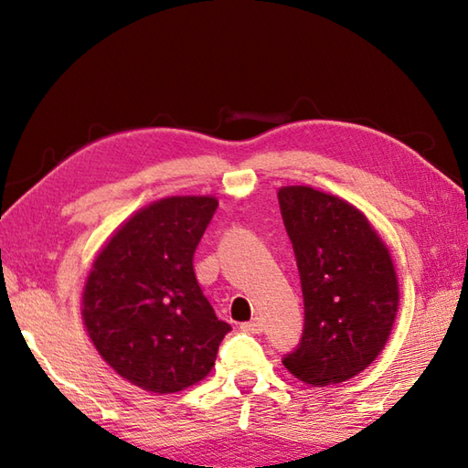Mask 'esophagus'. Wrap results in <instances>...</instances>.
I'll return each instance as SVG.
<instances>
[{
    "label": "esophagus",
    "mask_w": 468,
    "mask_h": 468,
    "mask_svg": "<svg viewBox=\"0 0 468 468\" xmlns=\"http://www.w3.org/2000/svg\"><path fill=\"white\" fill-rule=\"evenodd\" d=\"M243 332H250V334H261L263 332V322L260 320V317H255L253 322H245L241 325Z\"/></svg>",
    "instance_id": "obj_1"
}]
</instances>
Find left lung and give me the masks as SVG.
<instances>
[{
    "instance_id": "obj_1",
    "label": "left lung",
    "mask_w": 468,
    "mask_h": 468,
    "mask_svg": "<svg viewBox=\"0 0 468 468\" xmlns=\"http://www.w3.org/2000/svg\"><path fill=\"white\" fill-rule=\"evenodd\" d=\"M277 197L305 307L302 344L283 366L315 388L346 382L380 356L392 334L400 305L392 253L342 197L307 185L282 186Z\"/></svg>"
}]
</instances>
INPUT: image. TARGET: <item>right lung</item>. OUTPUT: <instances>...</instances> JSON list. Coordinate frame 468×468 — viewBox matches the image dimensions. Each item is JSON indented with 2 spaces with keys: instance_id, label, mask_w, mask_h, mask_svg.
Wrapping results in <instances>:
<instances>
[{
  "instance_id": "obj_1",
  "label": "right lung",
  "mask_w": 468,
  "mask_h": 468,
  "mask_svg": "<svg viewBox=\"0 0 468 468\" xmlns=\"http://www.w3.org/2000/svg\"><path fill=\"white\" fill-rule=\"evenodd\" d=\"M218 201L175 195L138 208L96 253L82 322L96 352L124 380L173 394L213 370L231 330L197 282L193 255Z\"/></svg>"
}]
</instances>
